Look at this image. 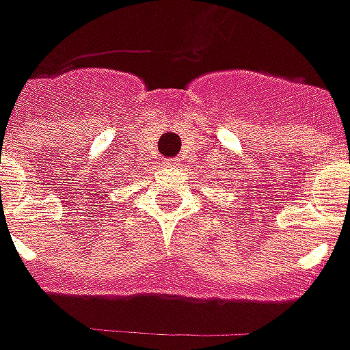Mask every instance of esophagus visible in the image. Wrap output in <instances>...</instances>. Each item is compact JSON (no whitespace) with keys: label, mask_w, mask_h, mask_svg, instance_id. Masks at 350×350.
<instances>
[{"label":"esophagus","mask_w":350,"mask_h":350,"mask_svg":"<svg viewBox=\"0 0 350 350\" xmlns=\"http://www.w3.org/2000/svg\"><path fill=\"white\" fill-rule=\"evenodd\" d=\"M165 167H176L174 159H167V161H165Z\"/></svg>","instance_id":"1"}]
</instances>
